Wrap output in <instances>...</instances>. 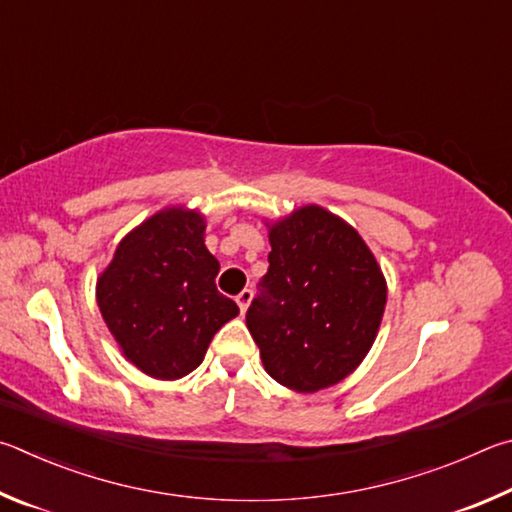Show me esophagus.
Segmentation results:
<instances>
[{"label": "esophagus", "mask_w": 512, "mask_h": 512, "mask_svg": "<svg viewBox=\"0 0 512 512\" xmlns=\"http://www.w3.org/2000/svg\"><path fill=\"white\" fill-rule=\"evenodd\" d=\"M251 299H254V292H251V290H242L238 297H236V303H238V308H240L242 315H245V312H247Z\"/></svg>", "instance_id": "obj_1"}]
</instances>
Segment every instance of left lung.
<instances>
[{"label": "left lung", "instance_id": "left-lung-1", "mask_svg": "<svg viewBox=\"0 0 512 512\" xmlns=\"http://www.w3.org/2000/svg\"><path fill=\"white\" fill-rule=\"evenodd\" d=\"M272 251L247 328L265 371L299 393L348 378L378 337L387 279L351 224L319 204L267 222Z\"/></svg>", "mask_w": 512, "mask_h": 512}]
</instances>
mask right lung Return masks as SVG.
Segmentation results:
<instances>
[{
    "label": "right lung",
    "instance_id": "add662e5",
    "mask_svg": "<svg viewBox=\"0 0 512 512\" xmlns=\"http://www.w3.org/2000/svg\"><path fill=\"white\" fill-rule=\"evenodd\" d=\"M200 211L168 206L116 247L96 281V301L123 357L155 380L202 364L213 335L238 315L215 288L220 263L204 245Z\"/></svg>",
    "mask_w": 512,
    "mask_h": 512
}]
</instances>
